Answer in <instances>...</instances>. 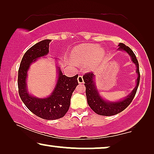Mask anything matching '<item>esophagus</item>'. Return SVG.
I'll list each match as a JSON object with an SVG mask.
<instances>
[{
    "label": "esophagus",
    "mask_w": 154,
    "mask_h": 154,
    "mask_svg": "<svg viewBox=\"0 0 154 154\" xmlns=\"http://www.w3.org/2000/svg\"><path fill=\"white\" fill-rule=\"evenodd\" d=\"M78 82H79V83H80V84H82V83H84L83 78V76H82V75H79V77H78Z\"/></svg>",
    "instance_id": "34e87169"
}]
</instances>
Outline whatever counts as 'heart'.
Listing matches in <instances>:
<instances>
[{"instance_id":"heart-1","label":"heart","mask_w":154,"mask_h":154,"mask_svg":"<svg viewBox=\"0 0 154 154\" xmlns=\"http://www.w3.org/2000/svg\"><path fill=\"white\" fill-rule=\"evenodd\" d=\"M104 52L102 48L94 44H82L74 48L71 57L75 64L92 69L100 62Z\"/></svg>"}]
</instances>
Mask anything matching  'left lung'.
<instances>
[{
	"label": "left lung",
	"instance_id": "left-lung-1",
	"mask_svg": "<svg viewBox=\"0 0 154 154\" xmlns=\"http://www.w3.org/2000/svg\"><path fill=\"white\" fill-rule=\"evenodd\" d=\"M119 47L118 50L121 51H125L129 54L132 62L136 65L137 67L136 73H137V79L136 81L137 83L131 93L128 94L124 99H122L121 100L117 101V102H110V101L105 100L100 96L97 88L96 87V84L94 83L95 76L94 73L90 72L85 73L83 76L84 82H85L84 85L85 86V93L88 104L94 112L101 116H110L116 115L121 113L124 109L127 108L134 99L137 90L138 88L139 83H140V69H139V63L135 54L132 52V50L128 46H126L125 44L119 43Z\"/></svg>",
	"mask_w": 154,
	"mask_h": 154
}]
</instances>
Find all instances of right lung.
<instances>
[{
	"instance_id": "right-lung-1",
	"label": "right lung",
	"mask_w": 154,
	"mask_h": 154,
	"mask_svg": "<svg viewBox=\"0 0 154 154\" xmlns=\"http://www.w3.org/2000/svg\"><path fill=\"white\" fill-rule=\"evenodd\" d=\"M51 40L40 41L29 48L23 56L18 71V89L21 100L27 108L37 116L45 120H56L62 118L70 106L73 92L79 85V75L68 77L63 75L60 66H57V81L53 91L45 98H38L29 93L26 85L27 72L37 59L47 55Z\"/></svg>"
}]
</instances>
